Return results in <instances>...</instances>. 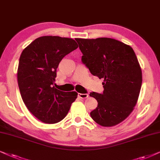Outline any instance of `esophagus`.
<instances>
[{"label": "esophagus", "mask_w": 160, "mask_h": 160, "mask_svg": "<svg viewBox=\"0 0 160 160\" xmlns=\"http://www.w3.org/2000/svg\"><path fill=\"white\" fill-rule=\"evenodd\" d=\"M78 97L81 99H86V98L88 97V93H78Z\"/></svg>", "instance_id": "34e87169"}]
</instances>
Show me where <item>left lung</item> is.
Returning <instances> with one entry per match:
<instances>
[{"mask_svg":"<svg viewBox=\"0 0 160 160\" xmlns=\"http://www.w3.org/2000/svg\"><path fill=\"white\" fill-rule=\"evenodd\" d=\"M82 62L93 75L103 78L102 93L91 92L98 105L91 112L102 127H112L132 112L142 85V71L133 49L110 38L76 39Z\"/></svg>","mask_w":160,"mask_h":160,"instance_id":"left-lung-1","label":"left lung"}]
</instances>
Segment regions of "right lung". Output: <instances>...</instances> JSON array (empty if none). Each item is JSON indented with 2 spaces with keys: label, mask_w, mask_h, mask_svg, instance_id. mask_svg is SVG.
<instances>
[{
  "label": "right lung",
  "mask_w": 160,
  "mask_h": 160,
  "mask_svg": "<svg viewBox=\"0 0 160 160\" xmlns=\"http://www.w3.org/2000/svg\"><path fill=\"white\" fill-rule=\"evenodd\" d=\"M78 48L72 39L44 36L36 39L21 53L18 69L21 97L29 111L42 122L63 120L76 99L75 91L64 92L52 85L59 63Z\"/></svg>",
  "instance_id": "obj_1"
}]
</instances>
